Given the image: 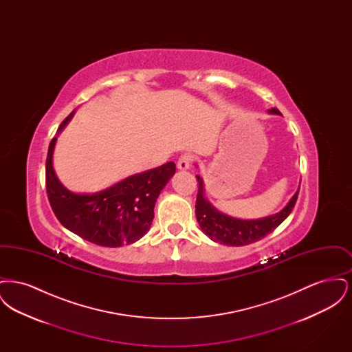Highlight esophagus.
Wrapping results in <instances>:
<instances>
[{
	"instance_id": "obj_1",
	"label": "esophagus",
	"mask_w": 352,
	"mask_h": 352,
	"mask_svg": "<svg viewBox=\"0 0 352 352\" xmlns=\"http://www.w3.org/2000/svg\"><path fill=\"white\" fill-rule=\"evenodd\" d=\"M191 155L190 154H182L179 158H178V162H177V168L179 170H187L191 165Z\"/></svg>"
}]
</instances>
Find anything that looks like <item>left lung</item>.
Returning <instances> with one entry per match:
<instances>
[{"mask_svg": "<svg viewBox=\"0 0 352 352\" xmlns=\"http://www.w3.org/2000/svg\"><path fill=\"white\" fill-rule=\"evenodd\" d=\"M268 112L270 115H281V112L277 108H272ZM197 181L199 187H198L197 204H195V215L201 226V231L211 240L224 245H231V247L248 245L273 232L293 211V207L297 201L298 191H300L298 188L280 212L265 218L243 220V219L232 218L230 215H226L218 211L210 201L206 199L203 179L199 175H197Z\"/></svg>", "mask_w": 352, "mask_h": 352, "instance_id": "8db88e82", "label": "left lung"}]
</instances>
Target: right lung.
Here are the masks:
<instances>
[{"label": "right lung", "mask_w": 352, "mask_h": 352, "mask_svg": "<svg viewBox=\"0 0 352 352\" xmlns=\"http://www.w3.org/2000/svg\"><path fill=\"white\" fill-rule=\"evenodd\" d=\"M72 116L74 112L65 118L58 133ZM55 142L56 137L51 140L46 160V190L51 208L63 227L109 248L133 244L149 231L157 198L175 173L174 162L131 175L99 192L76 194L60 184L54 171Z\"/></svg>", "instance_id": "add662e5"}]
</instances>
